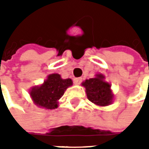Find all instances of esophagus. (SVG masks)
Returning a JSON list of instances; mask_svg holds the SVG:
<instances>
[{"label":"esophagus","instance_id":"esophagus-1","mask_svg":"<svg viewBox=\"0 0 149 149\" xmlns=\"http://www.w3.org/2000/svg\"><path fill=\"white\" fill-rule=\"evenodd\" d=\"M82 82V78H75L74 79V83L75 84H79Z\"/></svg>","mask_w":149,"mask_h":149}]
</instances>
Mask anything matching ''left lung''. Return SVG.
I'll return each mask as SVG.
<instances>
[{
	"label": "left lung",
	"instance_id": "obj_1",
	"mask_svg": "<svg viewBox=\"0 0 149 149\" xmlns=\"http://www.w3.org/2000/svg\"><path fill=\"white\" fill-rule=\"evenodd\" d=\"M95 76L86 79L82 83V85L85 88L87 98L96 105H109L113 98L110 89L111 85L104 81V76L102 74H98Z\"/></svg>",
	"mask_w": 149,
	"mask_h": 149
}]
</instances>
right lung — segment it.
<instances>
[{"label":"right lung","mask_w":149,"mask_h":149,"mask_svg":"<svg viewBox=\"0 0 149 149\" xmlns=\"http://www.w3.org/2000/svg\"><path fill=\"white\" fill-rule=\"evenodd\" d=\"M72 84L71 79H63L59 74H51L41 85L32 87L30 95L37 106L54 109L58 108V100Z\"/></svg>","instance_id":"add662e5"}]
</instances>
